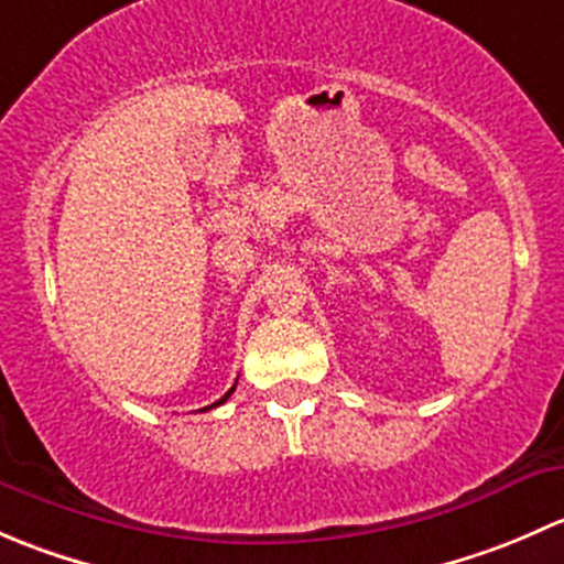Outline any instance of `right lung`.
I'll return each mask as SVG.
<instances>
[{
  "mask_svg": "<svg viewBox=\"0 0 564 564\" xmlns=\"http://www.w3.org/2000/svg\"><path fill=\"white\" fill-rule=\"evenodd\" d=\"M235 388H237V384H235ZM235 388H231L229 392H226V395L220 398V401H215V403H209V406H204V412H207V409H215V406H220V403H224V401H229V395H231V392H235Z\"/></svg>",
  "mask_w": 564,
  "mask_h": 564,
  "instance_id": "obj_1",
  "label": "right lung"
}]
</instances>
